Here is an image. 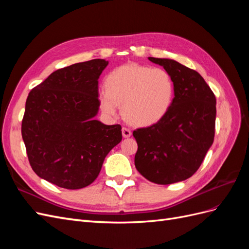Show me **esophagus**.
I'll return each mask as SVG.
<instances>
[{"label": "esophagus", "instance_id": "1", "mask_svg": "<svg viewBox=\"0 0 249 249\" xmlns=\"http://www.w3.org/2000/svg\"><path fill=\"white\" fill-rule=\"evenodd\" d=\"M123 136L124 137V138H127V137H130L131 135H132V131L129 129V127H126V126H123Z\"/></svg>", "mask_w": 249, "mask_h": 249}]
</instances>
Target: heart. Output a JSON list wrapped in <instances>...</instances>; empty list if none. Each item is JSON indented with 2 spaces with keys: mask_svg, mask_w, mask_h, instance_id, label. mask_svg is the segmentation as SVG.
<instances>
[{
  "mask_svg": "<svg viewBox=\"0 0 249 249\" xmlns=\"http://www.w3.org/2000/svg\"><path fill=\"white\" fill-rule=\"evenodd\" d=\"M175 84L170 74L159 67L127 63L112 71L105 80V92L100 94V106L108 116L118 113L137 125H152L167 114Z\"/></svg>",
  "mask_w": 249,
  "mask_h": 249,
  "instance_id": "heart-1",
  "label": "heart"
}]
</instances>
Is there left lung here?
<instances>
[{"label": "left lung", "instance_id": "8db88e82", "mask_svg": "<svg viewBox=\"0 0 249 249\" xmlns=\"http://www.w3.org/2000/svg\"><path fill=\"white\" fill-rule=\"evenodd\" d=\"M148 59L170 74L175 97L159 123L133 132L135 166L149 182L169 185L192 177L213 144L216 97L197 71L171 59Z\"/></svg>", "mask_w": 249, "mask_h": 249}]
</instances>
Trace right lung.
<instances>
[{"mask_svg":"<svg viewBox=\"0 0 249 249\" xmlns=\"http://www.w3.org/2000/svg\"><path fill=\"white\" fill-rule=\"evenodd\" d=\"M108 61L93 59L57 70L30 91L21 136L39 178L65 189L94 182L105 158L122 141V125L93 117L100 107L99 78Z\"/></svg>","mask_w":249,"mask_h":249,"instance_id":"obj_1","label":"right lung"}]
</instances>
